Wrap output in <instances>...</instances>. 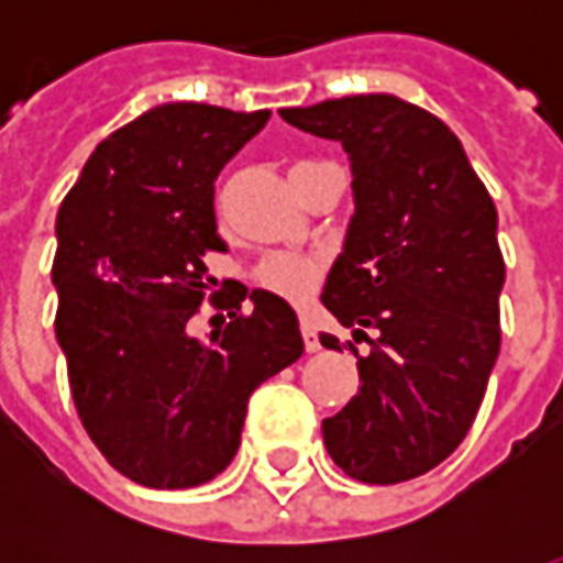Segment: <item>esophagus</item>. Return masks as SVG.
Returning <instances> with one entry per match:
<instances>
[{
	"label": "esophagus",
	"instance_id": "1",
	"mask_svg": "<svg viewBox=\"0 0 563 563\" xmlns=\"http://www.w3.org/2000/svg\"><path fill=\"white\" fill-rule=\"evenodd\" d=\"M301 338H305L307 353H317V350H322V343H319V334H317V325H313L310 319H301Z\"/></svg>",
	"mask_w": 563,
	"mask_h": 563
}]
</instances>
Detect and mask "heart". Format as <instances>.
Here are the masks:
<instances>
[{
	"instance_id": "obj_1",
	"label": "heart",
	"mask_w": 563,
	"mask_h": 563,
	"mask_svg": "<svg viewBox=\"0 0 563 563\" xmlns=\"http://www.w3.org/2000/svg\"><path fill=\"white\" fill-rule=\"evenodd\" d=\"M319 265L313 256H301V253H274L262 265H258V283L271 289V292L286 295V298H307L317 289Z\"/></svg>"
}]
</instances>
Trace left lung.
I'll return each instance as SVG.
<instances>
[{"label":"left lung","mask_w":563,"mask_h":563,"mask_svg":"<svg viewBox=\"0 0 563 563\" xmlns=\"http://www.w3.org/2000/svg\"><path fill=\"white\" fill-rule=\"evenodd\" d=\"M280 117L341 141L353 168L355 213L322 305L371 353L358 358L362 389L322 422L325 449L358 483L422 476L467 437L500 353L507 268L495 201L455 132L398 96H343ZM319 341L341 350L334 334Z\"/></svg>","instance_id":"obj_1"}]
</instances>
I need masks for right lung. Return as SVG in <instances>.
<instances>
[{
  "label": "right lung",
  "mask_w": 563,
  "mask_h": 563,
  "mask_svg": "<svg viewBox=\"0 0 563 563\" xmlns=\"http://www.w3.org/2000/svg\"><path fill=\"white\" fill-rule=\"evenodd\" d=\"M271 111L172 102L92 150L56 213V341L90 440L147 488H192L229 467L250 395L301 358L298 317L280 295L234 286L229 325L186 331L210 289L213 180ZM254 310L240 313L243 298Z\"/></svg>",
  "instance_id": "add662e5"
}]
</instances>
